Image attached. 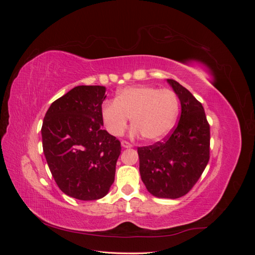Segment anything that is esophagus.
Masks as SVG:
<instances>
[{
    "mask_svg": "<svg viewBox=\"0 0 255 255\" xmlns=\"http://www.w3.org/2000/svg\"><path fill=\"white\" fill-rule=\"evenodd\" d=\"M121 145L123 146V148H132V146H133L132 143L127 141V140H122L121 141Z\"/></svg>",
    "mask_w": 255,
    "mask_h": 255,
    "instance_id": "esophagus-1",
    "label": "esophagus"
}]
</instances>
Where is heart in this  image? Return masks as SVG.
Returning a JSON list of instances; mask_svg holds the SVG:
<instances>
[{
    "label": "heart",
    "instance_id": "heart-1",
    "mask_svg": "<svg viewBox=\"0 0 255 255\" xmlns=\"http://www.w3.org/2000/svg\"><path fill=\"white\" fill-rule=\"evenodd\" d=\"M179 115V99L171 89L138 85L121 89L115 101L102 105V122L112 136H121L132 118L134 135L157 141L173 128Z\"/></svg>",
    "mask_w": 255,
    "mask_h": 255
}]
</instances>
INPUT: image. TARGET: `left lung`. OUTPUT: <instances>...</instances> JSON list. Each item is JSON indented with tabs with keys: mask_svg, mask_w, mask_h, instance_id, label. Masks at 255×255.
<instances>
[{
	"mask_svg": "<svg viewBox=\"0 0 255 255\" xmlns=\"http://www.w3.org/2000/svg\"><path fill=\"white\" fill-rule=\"evenodd\" d=\"M181 102L177 125L163 140L139 146V171L157 198L177 199L191 190L210 160V123L202 104L180 83L168 79Z\"/></svg>",
	"mask_w": 255,
	"mask_h": 255,
	"instance_id": "8db88e82",
	"label": "left lung"
}]
</instances>
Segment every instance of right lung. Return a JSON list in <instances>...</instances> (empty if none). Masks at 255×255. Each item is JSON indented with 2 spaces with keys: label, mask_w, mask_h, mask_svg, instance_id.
Listing matches in <instances>:
<instances>
[{
  "label": "right lung",
  "mask_w": 255,
  "mask_h": 255,
  "mask_svg": "<svg viewBox=\"0 0 255 255\" xmlns=\"http://www.w3.org/2000/svg\"><path fill=\"white\" fill-rule=\"evenodd\" d=\"M104 86H76L44 116L42 148L59 189L83 201L98 200L115 181L121 143L102 128Z\"/></svg>",
  "instance_id": "1"
}]
</instances>
